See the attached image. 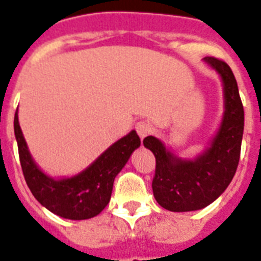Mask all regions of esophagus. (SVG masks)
Wrapping results in <instances>:
<instances>
[{"mask_svg":"<svg viewBox=\"0 0 261 261\" xmlns=\"http://www.w3.org/2000/svg\"><path fill=\"white\" fill-rule=\"evenodd\" d=\"M136 130L139 133L140 139L144 140L146 136H149L152 133V126L149 125V122H145V121H140L136 124Z\"/></svg>","mask_w":261,"mask_h":261,"instance_id":"esophagus-1","label":"esophagus"}]
</instances>
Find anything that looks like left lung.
<instances>
[{"label":"left lung","mask_w":261,"mask_h":261,"mask_svg":"<svg viewBox=\"0 0 261 261\" xmlns=\"http://www.w3.org/2000/svg\"><path fill=\"white\" fill-rule=\"evenodd\" d=\"M205 61L221 76L225 98L223 122L210 148L195 160L185 161L153 136L143 141L156 157L152 181L154 199L172 212L197 211L213 203L232 181L240 159L244 108L238 83L227 62L215 57H206Z\"/></svg>","instance_id":"8db88e82"}]
</instances>
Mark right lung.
Masks as SVG:
<instances>
[{
	"instance_id": "obj_1",
	"label": "right lung",
	"mask_w": 261,
	"mask_h": 261,
	"mask_svg": "<svg viewBox=\"0 0 261 261\" xmlns=\"http://www.w3.org/2000/svg\"><path fill=\"white\" fill-rule=\"evenodd\" d=\"M14 135L19 163L30 192L46 210L70 220L90 219L104 210L111 200L115 177L141 143L136 130H132L109 146L85 171L70 178L55 180L34 164L19 128L17 112L14 115Z\"/></svg>"
}]
</instances>
